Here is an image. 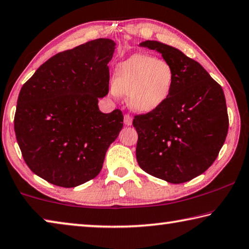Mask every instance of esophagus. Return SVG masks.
Segmentation results:
<instances>
[{
  "label": "esophagus",
  "instance_id": "1",
  "mask_svg": "<svg viewBox=\"0 0 249 249\" xmlns=\"http://www.w3.org/2000/svg\"><path fill=\"white\" fill-rule=\"evenodd\" d=\"M132 123H133V117L129 114H125L124 115V124L129 126V125H132Z\"/></svg>",
  "mask_w": 249,
  "mask_h": 249
}]
</instances>
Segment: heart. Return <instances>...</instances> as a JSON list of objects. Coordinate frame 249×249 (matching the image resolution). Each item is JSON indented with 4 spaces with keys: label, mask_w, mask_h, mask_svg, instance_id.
<instances>
[{
    "label": "heart",
    "mask_w": 249,
    "mask_h": 249,
    "mask_svg": "<svg viewBox=\"0 0 249 249\" xmlns=\"http://www.w3.org/2000/svg\"><path fill=\"white\" fill-rule=\"evenodd\" d=\"M176 72L165 60L147 53H135L120 62L114 71L112 95H128L130 107L141 113L161 107L174 90Z\"/></svg>",
    "instance_id": "heart-1"
}]
</instances>
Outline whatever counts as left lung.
Listing matches in <instances>:
<instances>
[{
  "instance_id": "1",
  "label": "left lung",
  "mask_w": 249,
  "mask_h": 249,
  "mask_svg": "<svg viewBox=\"0 0 249 249\" xmlns=\"http://www.w3.org/2000/svg\"><path fill=\"white\" fill-rule=\"evenodd\" d=\"M161 53L176 82L161 107L135 115L136 159L147 174L170 183L190 181L216 159L229 130L224 92L199 62L159 41L140 44Z\"/></svg>"
}]
</instances>
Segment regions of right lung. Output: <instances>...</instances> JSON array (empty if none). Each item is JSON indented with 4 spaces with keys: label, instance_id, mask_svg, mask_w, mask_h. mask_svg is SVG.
Wrapping results in <instances>:
<instances>
[{
    "label": "right lung",
    "instance_id": "right-lung-1",
    "mask_svg": "<svg viewBox=\"0 0 249 249\" xmlns=\"http://www.w3.org/2000/svg\"><path fill=\"white\" fill-rule=\"evenodd\" d=\"M115 45L99 38L54 54L20 89L16 140L29 169L49 183L73 188L95 178L123 127L121 109L98 107Z\"/></svg>",
    "mask_w": 249,
    "mask_h": 249
}]
</instances>
